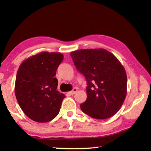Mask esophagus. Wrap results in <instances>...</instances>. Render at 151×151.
I'll use <instances>...</instances> for the list:
<instances>
[{"instance_id": "esophagus-1", "label": "esophagus", "mask_w": 151, "mask_h": 151, "mask_svg": "<svg viewBox=\"0 0 151 151\" xmlns=\"http://www.w3.org/2000/svg\"><path fill=\"white\" fill-rule=\"evenodd\" d=\"M77 91H78V88H74L71 91H70V92L69 93L70 95H74Z\"/></svg>"}]
</instances>
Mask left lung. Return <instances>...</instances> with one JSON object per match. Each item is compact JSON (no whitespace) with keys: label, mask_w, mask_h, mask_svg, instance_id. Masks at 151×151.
Listing matches in <instances>:
<instances>
[{"label":"left lung","mask_w":151,"mask_h":151,"mask_svg":"<svg viewBox=\"0 0 151 151\" xmlns=\"http://www.w3.org/2000/svg\"><path fill=\"white\" fill-rule=\"evenodd\" d=\"M70 54L87 84V98L80 104L82 111L95 119L112 117L127 96V76L122 65L104 49H79Z\"/></svg>","instance_id":"left-lung-1"}]
</instances>
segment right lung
<instances>
[{
  "instance_id": "add662e5",
  "label": "right lung",
  "mask_w": 151,
  "mask_h": 151,
  "mask_svg": "<svg viewBox=\"0 0 151 151\" xmlns=\"http://www.w3.org/2000/svg\"><path fill=\"white\" fill-rule=\"evenodd\" d=\"M64 55L42 51L24 60L18 68L15 95L22 111L38 122L52 120L59 113L65 95L57 90L56 70Z\"/></svg>"
}]
</instances>
